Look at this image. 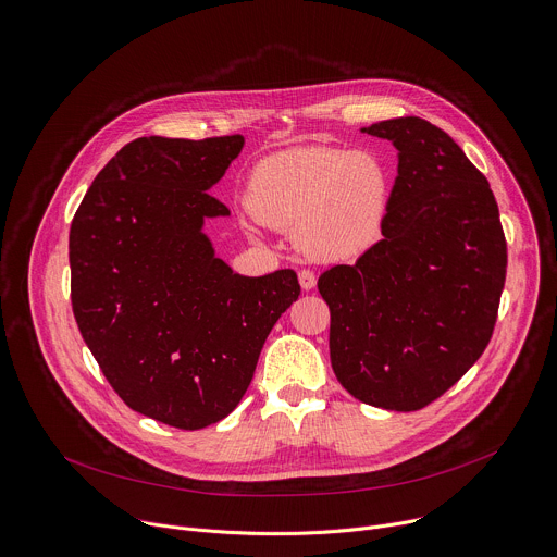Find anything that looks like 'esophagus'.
Masks as SVG:
<instances>
[{
    "mask_svg": "<svg viewBox=\"0 0 557 557\" xmlns=\"http://www.w3.org/2000/svg\"><path fill=\"white\" fill-rule=\"evenodd\" d=\"M314 282H317V277H314V273L310 269H301L299 271V284H301L304 290H310L314 286Z\"/></svg>",
    "mask_w": 557,
    "mask_h": 557,
    "instance_id": "34e87169",
    "label": "esophagus"
}]
</instances>
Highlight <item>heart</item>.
I'll list each match as a JSON object with an SVG mask.
<instances>
[{"instance_id":"b5f03b06","label":"heart","mask_w":557,"mask_h":557,"mask_svg":"<svg viewBox=\"0 0 557 557\" xmlns=\"http://www.w3.org/2000/svg\"><path fill=\"white\" fill-rule=\"evenodd\" d=\"M245 202L262 224L293 228L306 256L348 260L379 240L389 185L368 151L297 147L258 163Z\"/></svg>"}]
</instances>
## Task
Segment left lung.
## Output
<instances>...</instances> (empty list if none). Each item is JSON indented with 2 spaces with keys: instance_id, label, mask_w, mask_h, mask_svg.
Returning <instances> with one entry per match:
<instances>
[{
  "instance_id": "1",
  "label": "left lung",
  "mask_w": 557,
  "mask_h": 557,
  "mask_svg": "<svg viewBox=\"0 0 557 557\" xmlns=\"http://www.w3.org/2000/svg\"><path fill=\"white\" fill-rule=\"evenodd\" d=\"M399 149L383 240L322 273L331 363L361 404L414 412L485 352L507 277V240L487 178L419 116L363 127Z\"/></svg>"
}]
</instances>
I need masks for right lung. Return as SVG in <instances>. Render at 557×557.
Here are the masks:
<instances>
[{
    "mask_svg": "<svg viewBox=\"0 0 557 557\" xmlns=\"http://www.w3.org/2000/svg\"><path fill=\"white\" fill-rule=\"evenodd\" d=\"M245 145L140 136L97 174L70 226L74 320L127 408L178 430L222 421L299 297L297 273L245 277L213 256L209 194Z\"/></svg>",
    "mask_w": 557,
    "mask_h": 557,
    "instance_id": "add662e5",
    "label": "right lung"
}]
</instances>
